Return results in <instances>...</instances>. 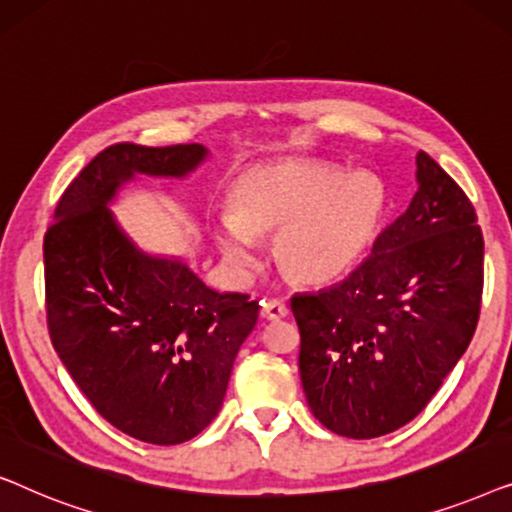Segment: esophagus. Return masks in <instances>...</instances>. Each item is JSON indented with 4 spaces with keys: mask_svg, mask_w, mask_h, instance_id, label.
Segmentation results:
<instances>
[{
    "mask_svg": "<svg viewBox=\"0 0 512 512\" xmlns=\"http://www.w3.org/2000/svg\"><path fill=\"white\" fill-rule=\"evenodd\" d=\"M261 314H263V319L277 321V319H284L286 314H289V307H286L282 298H268L261 307Z\"/></svg>",
    "mask_w": 512,
    "mask_h": 512,
    "instance_id": "34e87169",
    "label": "esophagus"
}]
</instances>
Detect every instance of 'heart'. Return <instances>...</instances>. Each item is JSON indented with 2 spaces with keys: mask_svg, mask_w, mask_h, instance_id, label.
<instances>
[{
  "mask_svg": "<svg viewBox=\"0 0 512 512\" xmlns=\"http://www.w3.org/2000/svg\"><path fill=\"white\" fill-rule=\"evenodd\" d=\"M387 209L373 174H347L328 160L254 165L230 181L216 230L230 263L251 261V240L272 237V258L296 284H328L361 261Z\"/></svg>",
  "mask_w": 512,
  "mask_h": 512,
  "instance_id": "1",
  "label": "heart"
}]
</instances>
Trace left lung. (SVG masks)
Masks as SVG:
<instances>
[{
	"label": "left lung",
	"mask_w": 512,
	"mask_h": 512,
	"mask_svg": "<svg viewBox=\"0 0 512 512\" xmlns=\"http://www.w3.org/2000/svg\"><path fill=\"white\" fill-rule=\"evenodd\" d=\"M419 191L342 284L298 293L300 380L312 415L368 440L412 422L457 366L480 319L485 240L461 186L429 153Z\"/></svg>",
	"instance_id": "obj_1"
}]
</instances>
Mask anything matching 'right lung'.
Instances as JSON below:
<instances>
[{
    "mask_svg": "<svg viewBox=\"0 0 512 512\" xmlns=\"http://www.w3.org/2000/svg\"><path fill=\"white\" fill-rule=\"evenodd\" d=\"M205 156L200 144H111L65 188L44 235L55 352L111 426L151 445L186 443L212 424L261 305L137 251L107 202L135 172L181 177Z\"/></svg>",
    "mask_w": 512,
    "mask_h": 512,
    "instance_id": "add662e5",
    "label": "right lung"
}]
</instances>
